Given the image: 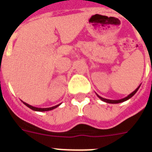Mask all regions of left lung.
I'll return each instance as SVG.
<instances>
[{
	"mask_svg": "<svg viewBox=\"0 0 152 152\" xmlns=\"http://www.w3.org/2000/svg\"><path fill=\"white\" fill-rule=\"evenodd\" d=\"M140 85L138 87V88L136 89V90L134 91H132L131 94H129V95H128V96H126L125 98H124V99H118V100H111V99H104V98L101 97V96H99V95H98V94H96L97 95V96L100 99L102 100V101H103L105 102H107V103H112V104H116V103H120V102H125V101H127L128 99H129L130 98H132L133 95L137 93V91H138V89L140 88Z\"/></svg>",
	"mask_w": 152,
	"mask_h": 152,
	"instance_id": "8db88e82",
	"label": "left lung"
}]
</instances>
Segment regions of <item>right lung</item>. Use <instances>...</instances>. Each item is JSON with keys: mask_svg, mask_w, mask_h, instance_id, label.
I'll list each match as a JSON object with an SVG mask.
<instances>
[{"mask_svg": "<svg viewBox=\"0 0 152 152\" xmlns=\"http://www.w3.org/2000/svg\"><path fill=\"white\" fill-rule=\"evenodd\" d=\"M23 102V101H22ZM23 103L24 104V105H26V106H27V107H29L30 109H31L32 110H34V111H40V112H44V111H49V110H53V109L57 108V106H59L60 105L61 103L58 104V105H57V106H52V107H49V108H38V107H34V106H31V105H29V104L26 103V102H23Z\"/></svg>", "mask_w": 152, "mask_h": 152, "instance_id": "add662e5", "label": "right lung"}]
</instances>
